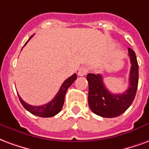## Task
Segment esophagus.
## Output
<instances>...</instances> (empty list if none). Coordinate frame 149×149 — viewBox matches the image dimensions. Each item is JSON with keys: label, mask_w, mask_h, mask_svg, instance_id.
Listing matches in <instances>:
<instances>
[{"label": "esophagus", "mask_w": 149, "mask_h": 149, "mask_svg": "<svg viewBox=\"0 0 149 149\" xmlns=\"http://www.w3.org/2000/svg\"><path fill=\"white\" fill-rule=\"evenodd\" d=\"M87 72H88V68L82 67H80V68L79 69V70H78V74H79V76H84L87 74Z\"/></svg>", "instance_id": "34e87169"}]
</instances>
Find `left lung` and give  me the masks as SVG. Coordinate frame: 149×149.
Returning a JSON list of instances; mask_svg holds the SVG:
<instances>
[{
  "label": "left lung",
  "instance_id": "obj_1",
  "mask_svg": "<svg viewBox=\"0 0 149 149\" xmlns=\"http://www.w3.org/2000/svg\"><path fill=\"white\" fill-rule=\"evenodd\" d=\"M131 69L130 86L123 94H112L103 82L102 74H88L86 79L89 84L88 103L93 113L102 118H116L125 112L135 98L138 86V63L135 52L128 48Z\"/></svg>",
  "mask_w": 149,
  "mask_h": 149
}]
</instances>
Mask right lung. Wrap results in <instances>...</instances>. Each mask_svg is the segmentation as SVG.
I'll return each instance as SVG.
<instances>
[{"label":"right lung","instance_id":"right-lung-1","mask_svg":"<svg viewBox=\"0 0 149 149\" xmlns=\"http://www.w3.org/2000/svg\"><path fill=\"white\" fill-rule=\"evenodd\" d=\"M31 36L29 38V40L31 39ZM28 41L26 42L25 44L28 43ZM76 79H77V74H74L73 75L70 76V78H68L67 80H65L63 83L62 84L61 87L59 89V91H58L57 94L55 96V97L50 102L44 104L43 106H31L28 103H26L24 101H23L22 98L19 97V95L18 97H19V99L22 104V106L31 113L36 115V116L41 117V118H51V117L55 116L61 111L64 104V98H65V95L67 93V89L70 87Z\"/></svg>","mask_w":149,"mask_h":149}]
</instances>
